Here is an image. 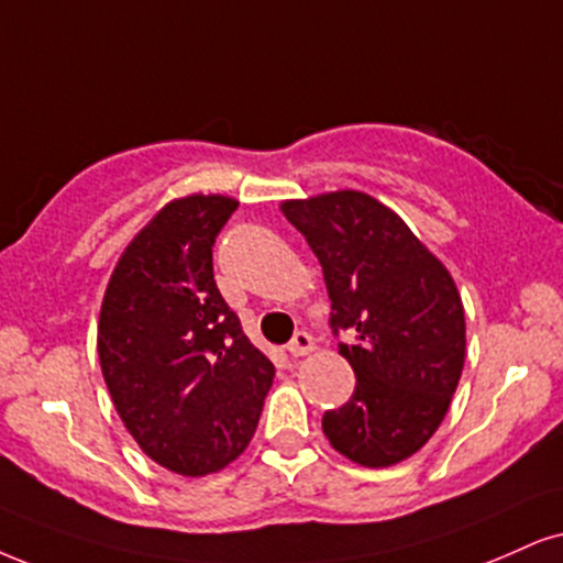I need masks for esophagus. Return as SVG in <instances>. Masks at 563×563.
Returning a JSON list of instances; mask_svg holds the SVG:
<instances>
[{"label": "esophagus", "mask_w": 563, "mask_h": 563, "mask_svg": "<svg viewBox=\"0 0 563 563\" xmlns=\"http://www.w3.org/2000/svg\"><path fill=\"white\" fill-rule=\"evenodd\" d=\"M316 350V342H313V336L308 334V331H297V334L289 339V344H287V352L292 357H302V355H310V352Z\"/></svg>", "instance_id": "obj_1"}]
</instances>
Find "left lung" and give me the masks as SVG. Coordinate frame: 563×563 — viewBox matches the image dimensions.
<instances>
[{
	"label": "left lung",
	"instance_id": "1",
	"mask_svg": "<svg viewBox=\"0 0 563 563\" xmlns=\"http://www.w3.org/2000/svg\"><path fill=\"white\" fill-rule=\"evenodd\" d=\"M323 268L331 325L355 394L323 415V433L360 467H391L441 426L464 367V308L449 268L399 213L360 190L284 200Z\"/></svg>",
	"mask_w": 563,
	"mask_h": 563
}]
</instances>
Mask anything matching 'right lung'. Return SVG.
Here are the masks:
<instances>
[{
    "instance_id": "right-lung-1",
    "label": "right lung",
    "mask_w": 563,
    "mask_h": 563,
    "mask_svg": "<svg viewBox=\"0 0 563 563\" xmlns=\"http://www.w3.org/2000/svg\"><path fill=\"white\" fill-rule=\"evenodd\" d=\"M234 208L213 192L158 208L101 302L99 360L117 415L151 460L185 477L238 460L274 384L213 282L211 247Z\"/></svg>"
}]
</instances>
